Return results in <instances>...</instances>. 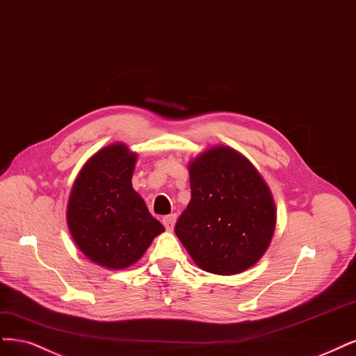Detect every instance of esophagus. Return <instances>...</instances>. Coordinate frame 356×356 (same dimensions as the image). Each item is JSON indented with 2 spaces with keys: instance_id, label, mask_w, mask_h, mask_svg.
<instances>
[{
  "instance_id": "esophagus-1",
  "label": "esophagus",
  "mask_w": 356,
  "mask_h": 356,
  "mask_svg": "<svg viewBox=\"0 0 356 356\" xmlns=\"http://www.w3.org/2000/svg\"><path fill=\"white\" fill-rule=\"evenodd\" d=\"M175 220H177V216L175 215H168L162 219V222L165 225V228L168 231H172L174 229V225H175Z\"/></svg>"
}]
</instances>
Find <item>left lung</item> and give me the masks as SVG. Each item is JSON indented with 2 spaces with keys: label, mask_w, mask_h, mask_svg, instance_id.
<instances>
[{
  "label": "left lung",
  "mask_w": 356,
  "mask_h": 356,
  "mask_svg": "<svg viewBox=\"0 0 356 356\" xmlns=\"http://www.w3.org/2000/svg\"><path fill=\"white\" fill-rule=\"evenodd\" d=\"M191 200L175 234L195 265L218 275L246 271L266 252L275 229V203L246 157L215 145L188 163Z\"/></svg>",
  "instance_id": "obj_1"
}]
</instances>
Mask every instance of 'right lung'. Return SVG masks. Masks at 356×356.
Listing matches in <instances>:
<instances>
[{
	"label": "right lung",
	"mask_w": 356,
	"mask_h": 356,
	"mask_svg": "<svg viewBox=\"0 0 356 356\" xmlns=\"http://www.w3.org/2000/svg\"><path fill=\"white\" fill-rule=\"evenodd\" d=\"M136 162L125 144H110L83 165L70 191V234L88 259L107 269L136 264L165 231L132 188Z\"/></svg>",
	"instance_id": "right-lung-1"
}]
</instances>
